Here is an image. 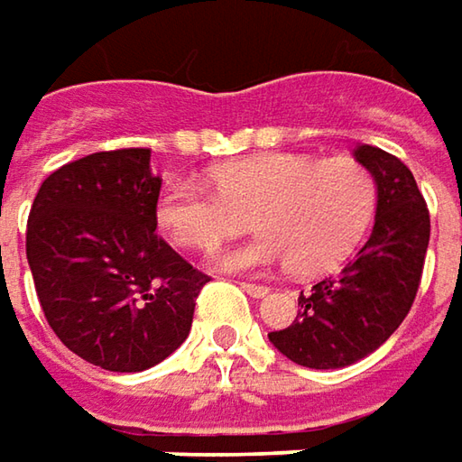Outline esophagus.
<instances>
[{"label": "esophagus", "instance_id": "esophagus-1", "mask_svg": "<svg viewBox=\"0 0 462 462\" xmlns=\"http://www.w3.org/2000/svg\"><path fill=\"white\" fill-rule=\"evenodd\" d=\"M241 288L252 295V298H264V295H270V288H264V285H254V282H241Z\"/></svg>", "mask_w": 462, "mask_h": 462}]
</instances>
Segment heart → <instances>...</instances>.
I'll return each instance as SVG.
<instances>
[{
	"instance_id": "obj_1",
	"label": "heart",
	"mask_w": 462,
	"mask_h": 462,
	"mask_svg": "<svg viewBox=\"0 0 462 462\" xmlns=\"http://www.w3.org/2000/svg\"><path fill=\"white\" fill-rule=\"evenodd\" d=\"M210 185L171 180L153 213L169 239L192 252H216L252 216L262 234L216 259L226 273L288 264L303 277L331 273L360 246L378 205L373 171L349 156L259 153L216 167Z\"/></svg>"
}]
</instances>
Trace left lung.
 <instances>
[{
	"label": "left lung",
	"mask_w": 462,
	"mask_h": 462,
	"mask_svg": "<svg viewBox=\"0 0 462 462\" xmlns=\"http://www.w3.org/2000/svg\"><path fill=\"white\" fill-rule=\"evenodd\" d=\"M355 159L378 185L373 231L339 275L298 295L291 327L267 334L277 352L313 370L357 363L401 327L417 298L430 244V210L409 167L367 143L355 149Z\"/></svg>",
	"instance_id": "1"
}]
</instances>
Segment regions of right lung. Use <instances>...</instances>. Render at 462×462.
I'll use <instances>...</instances> for the list:
<instances>
[{
    "label": "right lung",
    "mask_w": 462,
    "mask_h": 462,
    "mask_svg": "<svg viewBox=\"0 0 462 462\" xmlns=\"http://www.w3.org/2000/svg\"><path fill=\"white\" fill-rule=\"evenodd\" d=\"M149 149L89 153L45 177L25 249L45 321L110 373L153 367L182 345L210 280L156 236L162 180Z\"/></svg>",
    "instance_id": "right-lung-1"
}]
</instances>
